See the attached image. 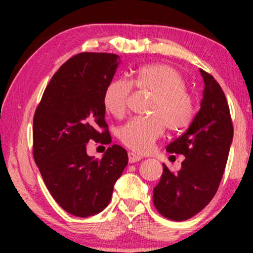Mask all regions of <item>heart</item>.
<instances>
[{
	"mask_svg": "<svg viewBox=\"0 0 253 253\" xmlns=\"http://www.w3.org/2000/svg\"><path fill=\"white\" fill-rule=\"evenodd\" d=\"M170 109L171 112L181 115V117L184 115L188 110L182 101H178L173 106H171ZM155 140L156 135L146 132L140 121H133V123L127 125L123 130V134H121L123 144L134 153H144L145 151L153 146Z\"/></svg>",
	"mask_w": 253,
	"mask_h": 253,
	"instance_id": "obj_1",
	"label": "heart"
}]
</instances>
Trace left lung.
Instances as JSON below:
<instances>
[{"instance_id": "obj_1", "label": "left lung", "mask_w": 253, "mask_h": 253, "mask_svg": "<svg viewBox=\"0 0 253 253\" xmlns=\"http://www.w3.org/2000/svg\"><path fill=\"white\" fill-rule=\"evenodd\" d=\"M120 57L82 52L66 60L43 91L33 119V157L45 185L64 211L88 217L101 213L128 157L112 145L104 96ZM90 140L99 155L86 153Z\"/></svg>"}]
</instances>
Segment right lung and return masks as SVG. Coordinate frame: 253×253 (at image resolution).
<instances>
[{
  "instance_id": "obj_1",
  "label": "right lung",
  "mask_w": 253,
  "mask_h": 253,
  "mask_svg": "<svg viewBox=\"0 0 253 253\" xmlns=\"http://www.w3.org/2000/svg\"><path fill=\"white\" fill-rule=\"evenodd\" d=\"M232 138L226 97L211 77L205 81L201 109L189 128L167 147L168 152L184 157L177 168L163 165L161 181L153 189V205L162 215L183 221L211 202L221 182Z\"/></svg>"
}]
</instances>
